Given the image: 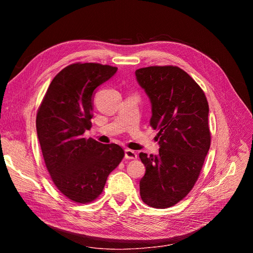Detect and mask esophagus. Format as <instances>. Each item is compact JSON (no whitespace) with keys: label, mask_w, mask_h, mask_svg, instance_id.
<instances>
[{"label":"esophagus","mask_w":253,"mask_h":253,"mask_svg":"<svg viewBox=\"0 0 253 253\" xmlns=\"http://www.w3.org/2000/svg\"><path fill=\"white\" fill-rule=\"evenodd\" d=\"M125 157L126 159H136L137 154H136V152H134L133 150L126 149V150H125Z\"/></svg>","instance_id":"1"}]
</instances>
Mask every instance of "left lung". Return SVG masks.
<instances>
[{
	"instance_id": "obj_1",
	"label": "left lung",
	"mask_w": 253,
	"mask_h": 253,
	"mask_svg": "<svg viewBox=\"0 0 253 253\" xmlns=\"http://www.w3.org/2000/svg\"><path fill=\"white\" fill-rule=\"evenodd\" d=\"M150 98V126L158 129L159 154L140 153L145 174L140 196L153 208H169L186 197L200 176L211 143L209 105L201 86L178 66L135 72Z\"/></svg>"
}]
</instances>
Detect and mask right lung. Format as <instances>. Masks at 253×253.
Here are the masks:
<instances>
[{
  "instance_id": "add662e5",
  "label": "right lung",
  "mask_w": 253,
  "mask_h": 253,
  "mask_svg": "<svg viewBox=\"0 0 253 253\" xmlns=\"http://www.w3.org/2000/svg\"><path fill=\"white\" fill-rule=\"evenodd\" d=\"M116 72L99 63L66 66L52 79L37 113L45 166L60 192L75 203L95 201L125 156L116 143L83 137L91 127L94 90Z\"/></svg>"
}]
</instances>
